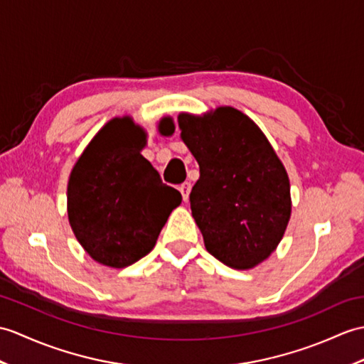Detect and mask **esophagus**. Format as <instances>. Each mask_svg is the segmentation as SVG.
Segmentation results:
<instances>
[{
    "instance_id": "34e87169",
    "label": "esophagus",
    "mask_w": 364,
    "mask_h": 364,
    "mask_svg": "<svg viewBox=\"0 0 364 364\" xmlns=\"http://www.w3.org/2000/svg\"><path fill=\"white\" fill-rule=\"evenodd\" d=\"M191 188H192V184H191L189 181H184V183L180 186V192H181V196H183V200H184V201H188V198H189Z\"/></svg>"
}]
</instances>
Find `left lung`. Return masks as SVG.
<instances>
[{
    "instance_id": "left-lung-1",
    "label": "left lung",
    "mask_w": 364,
    "mask_h": 364,
    "mask_svg": "<svg viewBox=\"0 0 364 364\" xmlns=\"http://www.w3.org/2000/svg\"><path fill=\"white\" fill-rule=\"evenodd\" d=\"M178 125L200 166L189 200L206 250L231 268H255L276 250L290 220L284 164L259 127L232 107L180 113Z\"/></svg>"
}]
</instances>
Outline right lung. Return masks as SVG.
Here are the masks:
<instances>
[{
    "label": "right lung",
    "instance_id": "1",
    "mask_svg": "<svg viewBox=\"0 0 364 364\" xmlns=\"http://www.w3.org/2000/svg\"><path fill=\"white\" fill-rule=\"evenodd\" d=\"M171 117L159 121L167 130ZM147 134L130 116L113 117L74 164L68 181V220L96 262L125 268L154 250L181 193L161 181L141 150Z\"/></svg>",
    "mask_w": 364,
    "mask_h": 364
}]
</instances>
